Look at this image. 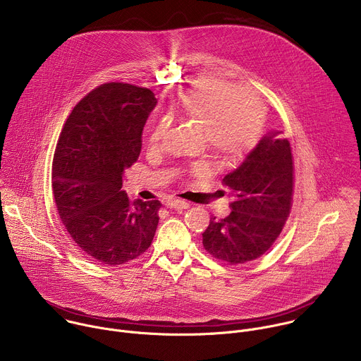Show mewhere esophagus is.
<instances>
[{
	"instance_id": "esophagus-1",
	"label": "esophagus",
	"mask_w": 361,
	"mask_h": 361,
	"mask_svg": "<svg viewBox=\"0 0 361 361\" xmlns=\"http://www.w3.org/2000/svg\"><path fill=\"white\" fill-rule=\"evenodd\" d=\"M166 205L169 209H174V210H185L188 209V202L187 201H183V200H169L166 202Z\"/></svg>"
}]
</instances>
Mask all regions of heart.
Listing matches in <instances>:
<instances>
[{"mask_svg": "<svg viewBox=\"0 0 361 361\" xmlns=\"http://www.w3.org/2000/svg\"><path fill=\"white\" fill-rule=\"evenodd\" d=\"M180 110L202 124L207 147L224 161L240 160L259 140L263 126L259 99L219 80H204L190 88L181 98ZM167 126V118L154 126L151 144L161 140Z\"/></svg>", "mask_w": 361, "mask_h": 361, "instance_id": "b5f03b06", "label": "heart"}]
</instances>
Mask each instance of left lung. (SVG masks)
Here are the masks:
<instances>
[{
	"label": "left lung",
	"instance_id": "8db88e82",
	"mask_svg": "<svg viewBox=\"0 0 361 361\" xmlns=\"http://www.w3.org/2000/svg\"><path fill=\"white\" fill-rule=\"evenodd\" d=\"M293 156L288 140L273 130L262 137L223 183L230 190L231 213L213 217L202 245L216 259L243 264L263 255L280 235L290 214Z\"/></svg>",
	"mask_w": 361,
	"mask_h": 361
}]
</instances>
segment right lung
Returning <instances> with one entry per match:
<instances>
[{"label": "right lung", "instance_id": "1", "mask_svg": "<svg viewBox=\"0 0 361 361\" xmlns=\"http://www.w3.org/2000/svg\"><path fill=\"white\" fill-rule=\"evenodd\" d=\"M156 106L148 88L102 84L78 102L61 131L53 163L57 210L75 245L99 264L137 259L156 234L161 202L131 201L121 190Z\"/></svg>", "mask_w": 361, "mask_h": 361}]
</instances>
